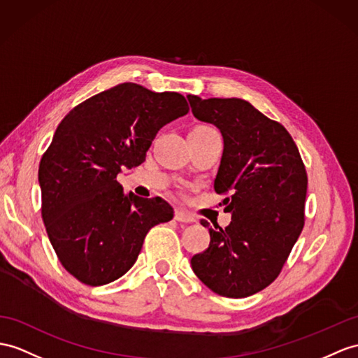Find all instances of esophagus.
I'll list each match as a JSON object with an SVG mask.
<instances>
[{
  "instance_id": "esophagus-1",
  "label": "esophagus",
  "mask_w": 358,
  "mask_h": 358,
  "mask_svg": "<svg viewBox=\"0 0 358 358\" xmlns=\"http://www.w3.org/2000/svg\"><path fill=\"white\" fill-rule=\"evenodd\" d=\"M174 219L180 223H193L196 222L194 215H191L189 213L184 211V209H176V213H174Z\"/></svg>"
}]
</instances>
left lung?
<instances>
[{"mask_svg":"<svg viewBox=\"0 0 358 358\" xmlns=\"http://www.w3.org/2000/svg\"><path fill=\"white\" fill-rule=\"evenodd\" d=\"M188 101L197 120L222 132L214 189L229 194L223 203L232 215L224 229L209 228V246L191 258V267L214 293L246 298L276 280L302 232L307 171L287 129L249 101L197 95Z\"/></svg>","mask_w":358,"mask_h":358,"instance_id":"8db88e82","label":"left lung"}]
</instances>
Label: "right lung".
I'll return each mask as SVG.
<instances>
[{
  "label": "right lung",
  "mask_w": 358,
  "mask_h": 358,
  "mask_svg": "<svg viewBox=\"0 0 358 358\" xmlns=\"http://www.w3.org/2000/svg\"><path fill=\"white\" fill-rule=\"evenodd\" d=\"M184 95L121 83L69 110L42 155V220L60 264L86 285H104L135 264L147 232L170 222L161 197L126 196L121 167L145 159L159 129L188 113Z\"/></svg>",
  "instance_id": "right-lung-1"
}]
</instances>
